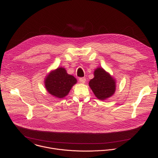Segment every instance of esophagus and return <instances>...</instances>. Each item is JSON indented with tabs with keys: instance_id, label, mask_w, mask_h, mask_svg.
<instances>
[{
	"instance_id": "34e87169",
	"label": "esophagus",
	"mask_w": 158,
	"mask_h": 158,
	"mask_svg": "<svg viewBox=\"0 0 158 158\" xmlns=\"http://www.w3.org/2000/svg\"><path fill=\"white\" fill-rule=\"evenodd\" d=\"M79 82H81V83H85V82H86V78L85 77H80L79 78Z\"/></svg>"
}]
</instances>
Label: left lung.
<instances>
[{"label":"left lung","mask_w":158,"mask_h":158,"mask_svg":"<svg viewBox=\"0 0 158 158\" xmlns=\"http://www.w3.org/2000/svg\"><path fill=\"white\" fill-rule=\"evenodd\" d=\"M94 78L89 82V86L95 95L100 100L111 97L115 92V82L103 69L98 68L94 72Z\"/></svg>","instance_id":"obj_1"}]
</instances>
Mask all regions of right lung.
Instances as JSON below:
<instances>
[{"label":"right lung","mask_w":158,"mask_h":158,"mask_svg":"<svg viewBox=\"0 0 158 158\" xmlns=\"http://www.w3.org/2000/svg\"><path fill=\"white\" fill-rule=\"evenodd\" d=\"M76 82V79L66 73L64 69L58 68L50 73L45 84L49 94L58 98H63L68 95Z\"/></svg>","instance_id":"add662e5"}]
</instances>
